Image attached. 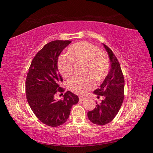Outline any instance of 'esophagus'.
Returning <instances> with one entry per match:
<instances>
[{"mask_svg": "<svg viewBox=\"0 0 153 153\" xmlns=\"http://www.w3.org/2000/svg\"><path fill=\"white\" fill-rule=\"evenodd\" d=\"M79 100H84L85 99V97H82V96H79Z\"/></svg>", "mask_w": 153, "mask_h": 153, "instance_id": "34e87169", "label": "esophagus"}]
</instances>
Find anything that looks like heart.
<instances>
[{"mask_svg":"<svg viewBox=\"0 0 153 153\" xmlns=\"http://www.w3.org/2000/svg\"><path fill=\"white\" fill-rule=\"evenodd\" d=\"M69 56L62 55L59 58L57 67L62 76L68 77L73 74V61L86 63L85 77L75 76L67 82L68 88L76 94H85L94 88L96 81H101L109 69V60L107 55L99 50L97 46L88 42L74 44L67 50Z\"/></svg>","mask_w":153,"mask_h":153,"instance_id":"obj_1","label":"heart"}]
</instances>
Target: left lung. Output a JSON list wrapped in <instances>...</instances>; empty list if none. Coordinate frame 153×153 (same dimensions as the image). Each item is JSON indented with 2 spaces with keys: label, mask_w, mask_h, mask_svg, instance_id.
I'll return each instance as SVG.
<instances>
[{
  "label": "left lung",
  "mask_w": 153,
  "mask_h": 153,
  "mask_svg": "<svg viewBox=\"0 0 153 153\" xmlns=\"http://www.w3.org/2000/svg\"><path fill=\"white\" fill-rule=\"evenodd\" d=\"M107 51L111 61V69L99 88L94 93L99 98L104 97L102 102L98 104L92 111L88 112V117L93 123L102 126L111 122L122 105L124 98V77L120 64L113 51L103 44Z\"/></svg>",
  "instance_id": "1"
}]
</instances>
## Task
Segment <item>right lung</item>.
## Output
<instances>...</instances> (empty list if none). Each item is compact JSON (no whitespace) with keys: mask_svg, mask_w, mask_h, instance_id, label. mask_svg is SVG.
<instances>
[{"mask_svg":"<svg viewBox=\"0 0 153 153\" xmlns=\"http://www.w3.org/2000/svg\"><path fill=\"white\" fill-rule=\"evenodd\" d=\"M70 40H54L46 44L33 57L25 80V93L29 105L35 115L46 126L57 127L65 123L72 106L79 98L70 91L65 93L63 100H56V92L65 90L58 72L59 56Z\"/></svg>","mask_w":153,"mask_h":153,"instance_id":"add662e5","label":"right lung"}]
</instances>
